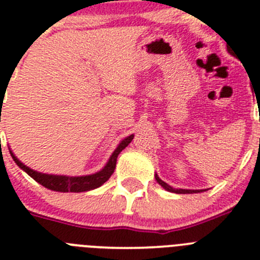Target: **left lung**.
<instances>
[{"label": "left lung", "mask_w": 260, "mask_h": 260, "mask_svg": "<svg viewBox=\"0 0 260 260\" xmlns=\"http://www.w3.org/2000/svg\"><path fill=\"white\" fill-rule=\"evenodd\" d=\"M156 178V180H157V183L160 184L161 186H162V188H165L166 190H169V191H173V193H178V194H186V193H200V190H189V189H174V188H171L170 185H169V184H166L165 181H162L161 180L160 178H158L157 175L155 176ZM202 191V190H201Z\"/></svg>", "instance_id": "8db88e82"}]
</instances>
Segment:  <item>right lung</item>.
Segmentation results:
<instances>
[{
	"label": "right lung",
	"instance_id": "1",
	"mask_svg": "<svg viewBox=\"0 0 260 260\" xmlns=\"http://www.w3.org/2000/svg\"><path fill=\"white\" fill-rule=\"evenodd\" d=\"M135 136L131 135L127 138L122 141L119 143V146L117 147V150L113 152V155L110 156L109 161H108L107 165L104 166L103 170H100L99 173L92 174V175H86V176H64V175H49V174H42L34 171L32 169L25 166L21 161H19V158L14 155V153L10 151L12 158H14L15 162L17 164L20 169L25 171V173L29 174L35 181H38L39 184H42L45 188L50 189V190L55 191H75V193H79V191H86L91 190V189L99 188L100 185L105 183L108 179L112 176V174L114 173L115 165H117V158L118 155L120 153V151L124 150L128 145L131 143V141L133 140Z\"/></svg>",
	"mask_w": 260,
	"mask_h": 260
}]
</instances>
